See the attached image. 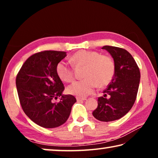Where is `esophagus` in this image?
Masks as SVG:
<instances>
[{
	"label": "esophagus",
	"mask_w": 158,
	"mask_h": 158,
	"mask_svg": "<svg viewBox=\"0 0 158 158\" xmlns=\"http://www.w3.org/2000/svg\"><path fill=\"white\" fill-rule=\"evenodd\" d=\"M76 99H77V101H78V102L79 101H83L86 100V98H80V97H77Z\"/></svg>",
	"instance_id": "esophagus-1"
}]
</instances>
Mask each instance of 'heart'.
Instances as JSON below:
<instances>
[{"label": "heart", "instance_id": "obj_1", "mask_svg": "<svg viewBox=\"0 0 158 158\" xmlns=\"http://www.w3.org/2000/svg\"><path fill=\"white\" fill-rule=\"evenodd\" d=\"M70 61L75 67L85 66L83 76L85 78L75 82L67 88L68 94L73 96L85 97L94 91L97 85L99 87L107 85L115 72L113 60L96 51L80 50L71 57ZM56 72L65 83L74 80L73 69L65 62L61 61L57 64Z\"/></svg>", "mask_w": 158, "mask_h": 158}]
</instances>
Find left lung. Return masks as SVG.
Instances as JSON below:
<instances>
[{"instance_id":"obj_1","label":"left lung","mask_w":158,"mask_h":158,"mask_svg":"<svg viewBox=\"0 0 158 158\" xmlns=\"http://www.w3.org/2000/svg\"><path fill=\"white\" fill-rule=\"evenodd\" d=\"M109 52L115 64L111 82L98 99V107L93 115L101 122L119 119L130 111L137 97L140 81V72L135 60L126 49L103 46ZM109 96V98L106 96Z\"/></svg>"}]
</instances>
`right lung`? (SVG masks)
Segmentation results:
<instances>
[{
    "label": "right lung",
    "instance_id": "right-lung-1",
    "mask_svg": "<svg viewBox=\"0 0 158 158\" xmlns=\"http://www.w3.org/2000/svg\"><path fill=\"white\" fill-rule=\"evenodd\" d=\"M65 52L44 51L34 54L21 67L16 85L21 107L39 126L55 128L66 122L76 98L62 94L64 85L56 72L57 64L66 57ZM60 97L58 103L52 100Z\"/></svg>",
    "mask_w": 158,
    "mask_h": 158
}]
</instances>
